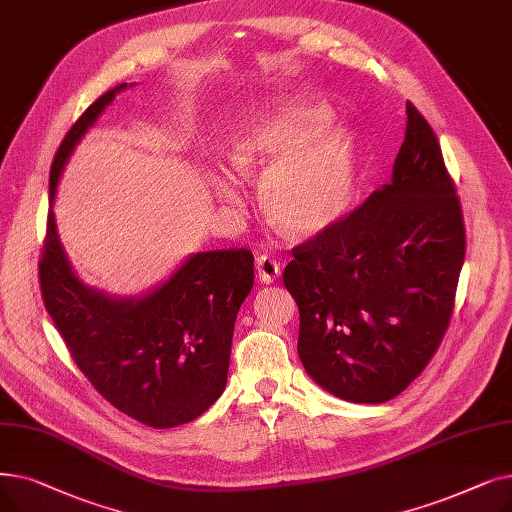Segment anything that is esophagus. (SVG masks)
<instances>
[{
    "mask_svg": "<svg viewBox=\"0 0 512 512\" xmlns=\"http://www.w3.org/2000/svg\"><path fill=\"white\" fill-rule=\"evenodd\" d=\"M255 270H257V278L263 284H270L280 276V263L268 255H261V257H257Z\"/></svg>",
    "mask_w": 512,
    "mask_h": 512,
    "instance_id": "esophagus-1",
    "label": "esophagus"
}]
</instances>
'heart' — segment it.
<instances>
[{
  "instance_id": "1",
  "label": "heart",
  "mask_w": 512,
  "mask_h": 512,
  "mask_svg": "<svg viewBox=\"0 0 512 512\" xmlns=\"http://www.w3.org/2000/svg\"><path fill=\"white\" fill-rule=\"evenodd\" d=\"M318 100L288 96L244 121L228 146L236 173L257 177L263 211L286 236L309 238L335 221L353 186V148ZM205 180L224 203H238L234 177L207 169Z\"/></svg>"
}]
</instances>
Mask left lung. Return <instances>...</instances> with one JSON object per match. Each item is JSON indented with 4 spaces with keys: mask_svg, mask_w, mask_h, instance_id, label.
I'll return each instance as SVG.
<instances>
[{
    "mask_svg": "<svg viewBox=\"0 0 512 512\" xmlns=\"http://www.w3.org/2000/svg\"><path fill=\"white\" fill-rule=\"evenodd\" d=\"M391 184L297 244L284 286L299 358L322 389L383 404L427 368L454 311L464 219L435 131L412 102Z\"/></svg>",
    "mask_w": 512,
    "mask_h": 512,
    "instance_id": "left-lung-1",
    "label": "left lung"
}]
</instances>
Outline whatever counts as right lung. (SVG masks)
<instances>
[{"instance_id":"right-lung-1","label":"right lung","mask_w":512,"mask_h":512,"mask_svg":"<svg viewBox=\"0 0 512 512\" xmlns=\"http://www.w3.org/2000/svg\"><path fill=\"white\" fill-rule=\"evenodd\" d=\"M125 87L102 94L66 133L50 171V198L75 144ZM253 265L247 249L196 253L152 293L113 299L73 274L50 211L39 288L75 364L106 402L146 427L171 429L201 416L224 393Z\"/></svg>"}]
</instances>
